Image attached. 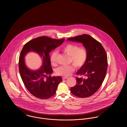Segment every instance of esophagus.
Returning a JSON list of instances; mask_svg holds the SVG:
<instances>
[{
  "label": "esophagus",
  "mask_w": 127,
  "mask_h": 127,
  "mask_svg": "<svg viewBox=\"0 0 127 127\" xmlns=\"http://www.w3.org/2000/svg\"><path fill=\"white\" fill-rule=\"evenodd\" d=\"M68 78H67V77H63L62 78V79H63V80H64V79H67Z\"/></svg>",
  "instance_id": "34e87169"
}]
</instances>
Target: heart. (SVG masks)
I'll list each match as a JSON object with an SVG mask.
<instances>
[{"label":"heart","instance_id":"heart-1","mask_svg":"<svg viewBox=\"0 0 127 127\" xmlns=\"http://www.w3.org/2000/svg\"><path fill=\"white\" fill-rule=\"evenodd\" d=\"M62 51L69 56V62H71L75 66L81 67L85 63L87 59V52L83 47H79L76 44L69 43L61 48ZM58 52L53 51L51 55L50 61L53 66L57 64ZM75 70L73 65L63 66L57 68L56 72L57 75L64 77L70 76Z\"/></svg>","mask_w":127,"mask_h":127}]
</instances>
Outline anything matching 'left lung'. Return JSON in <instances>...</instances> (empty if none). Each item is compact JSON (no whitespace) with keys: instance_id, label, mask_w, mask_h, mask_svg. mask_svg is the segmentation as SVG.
Segmentation results:
<instances>
[{"instance_id":"obj_1","label":"left lung","mask_w":127,"mask_h":127,"mask_svg":"<svg viewBox=\"0 0 127 127\" xmlns=\"http://www.w3.org/2000/svg\"><path fill=\"white\" fill-rule=\"evenodd\" d=\"M66 40L82 44L87 52V61L77 72L87 78L76 77L77 84L71 88V92L81 98L90 97L99 89L105 78L108 67L106 51L100 43L89 35H79Z\"/></svg>"}]
</instances>
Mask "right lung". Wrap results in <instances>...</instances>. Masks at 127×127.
Returning <instances> with one entry per match:
<instances>
[{"label": "right lung", "mask_w": 127, "mask_h": 127, "mask_svg": "<svg viewBox=\"0 0 127 127\" xmlns=\"http://www.w3.org/2000/svg\"><path fill=\"white\" fill-rule=\"evenodd\" d=\"M65 39H53L40 36L27 43L22 48L19 58V70L21 79L27 89L34 96L47 99L54 96L58 85L62 80L61 76H53L49 53L61 45ZM32 52L38 54L42 65L37 70H31L26 66L24 57Z\"/></svg>", "instance_id": "obj_1"}]
</instances>
